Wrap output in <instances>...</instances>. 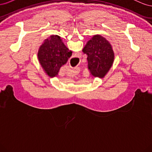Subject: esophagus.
Listing matches in <instances>:
<instances>
[{"label":"esophagus","mask_w":152,"mask_h":152,"mask_svg":"<svg viewBox=\"0 0 152 152\" xmlns=\"http://www.w3.org/2000/svg\"><path fill=\"white\" fill-rule=\"evenodd\" d=\"M73 73H77V72H79V71H80V68H78V67H76V68H73Z\"/></svg>","instance_id":"1"}]
</instances>
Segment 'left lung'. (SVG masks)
<instances>
[{"label":"left lung","instance_id":"8db88e82","mask_svg":"<svg viewBox=\"0 0 152 152\" xmlns=\"http://www.w3.org/2000/svg\"><path fill=\"white\" fill-rule=\"evenodd\" d=\"M82 52L87 56L88 70L92 76L103 79L113 65L115 54L112 45L100 35H94Z\"/></svg>","mask_w":152,"mask_h":152}]
</instances>
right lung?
I'll return each instance as SVG.
<instances>
[{
    "instance_id": "add662e5",
    "label": "right lung",
    "mask_w": 152,
    "mask_h": 152,
    "mask_svg": "<svg viewBox=\"0 0 152 152\" xmlns=\"http://www.w3.org/2000/svg\"><path fill=\"white\" fill-rule=\"evenodd\" d=\"M72 54L58 35H51L44 40L37 53L40 65L50 78L57 77L60 68Z\"/></svg>"
}]
</instances>
